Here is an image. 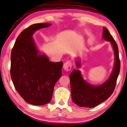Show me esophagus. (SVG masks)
Listing matches in <instances>:
<instances>
[{"instance_id": "esophagus-1", "label": "esophagus", "mask_w": 127, "mask_h": 127, "mask_svg": "<svg viewBox=\"0 0 127 127\" xmlns=\"http://www.w3.org/2000/svg\"><path fill=\"white\" fill-rule=\"evenodd\" d=\"M72 66V63L71 62H67L64 64L63 68L64 70L66 71H71Z\"/></svg>"}]
</instances>
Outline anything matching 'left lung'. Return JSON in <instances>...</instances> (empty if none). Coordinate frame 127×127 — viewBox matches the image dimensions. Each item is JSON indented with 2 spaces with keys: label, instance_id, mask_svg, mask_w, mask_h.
<instances>
[{
  "label": "left lung",
  "instance_id": "8db88e82",
  "mask_svg": "<svg viewBox=\"0 0 127 127\" xmlns=\"http://www.w3.org/2000/svg\"><path fill=\"white\" fill-rule=\"evenodd\" d=\"M102 38L110 42L115 54L114 67L109 79L100 85L93 86L84 80L79 70L74 69L69 75L72 101L80 107L91 108L105 101L114 92L116 85L121 66L117 45L105 27H103ZM76 66L81 67L79 59L76 61Z\"/></svg>",
  "mask_w": 127,
  "mask_h": 127
}]
</instances>
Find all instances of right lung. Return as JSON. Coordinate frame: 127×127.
<instances>
[{"label": "right lung", "instance_id": "add662e5", "mask_svg": "<svg viewBox=\"0 0 127 127\" xmlns=\"http://www.w3.org/2000/svg\"><path fill=\"white\" fill-rule=\"evenodd\" d=\"M50 23H36L17 37L11 54V77L16 91L28 103L43 105L52 98L56 83L62 76L63 62H50L41 55L32 37L38 29Z\"/></svg>", "mask_w": 127, "mask_h": 127}]
</instances>
